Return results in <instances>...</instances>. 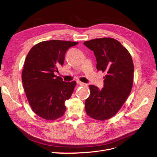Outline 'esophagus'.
<instances>
[{"label": "esophagus", "instance_id": "34e87169", "mask_svg": "<svg viewBox=\"0 0 157 157\" xmlns=\"http://www.w3.org/2000/svg\"><path fill=\"white\" fill-rule=\"evenodd\" d=\"M77 84H78V85H80V86H86V84H85V83H84V82H80V81H79V80H78V81H77Z\"/></svg>", "mask_w": 157, "mask_h": 157}]
</instances>
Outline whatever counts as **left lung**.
I'll return each mask as SVG.
<instances>
[{"label":"left lung","mask_w":157,"mask_h":157,"mask_svg":"<svg viewBox=\"0 0 157 157\" xmlns=\"http://www.w3.org/2000/svg\"><path fill=\"white\" fill-rule=\"evenodd\" d=\"M94 52L98 71L105 72L103 88L90 85V96L85 101L87 115L94 119L105 121L120 110L129 96L133 85L134 64L132 57L120 42L112 38L85 41Z\"/></svg>","instance_id":"left-lung-1"}]
</instances>
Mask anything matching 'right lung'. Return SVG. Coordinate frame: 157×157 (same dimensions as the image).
Returning a JSON list of instances; mask_svg holds the SVG:
<instances>
[{
    "instance_id": "right-lung-1",
    "label": "right lung",
    "mask_w": 157,
    "mask_h": 157,
    "mask_svg": "<svg viewBox=\"0 0 157 157\" xmlns=\"http://www.w3.org/2000/svg\"><path fill=\"white\" fill-rule=\"evenodd\" d=\"M78 43L59 40L40 42L26 57L21 73L23 86L33 111L44 119L56 120L66 111L65 102L71 98L77 82H64L54 73L63 65L67 50Z\"/></svg>"
}]
</instances>
